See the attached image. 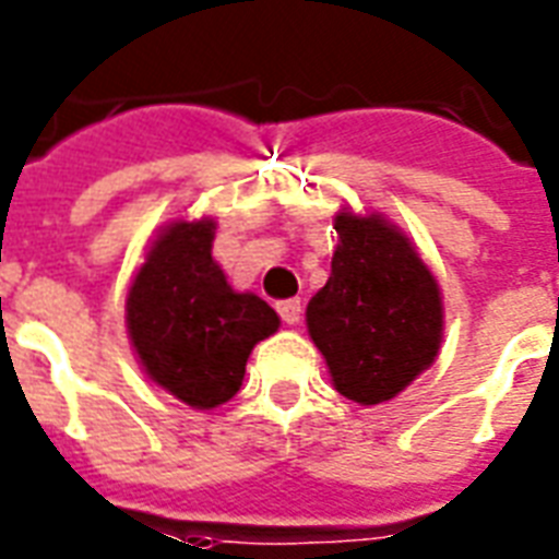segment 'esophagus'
I'll return each instance as SVG.
<instances>
[{"label":"esophagus","mask_w":559,"mask_h":559,"mask_svg":"<svg viewBox=\"0 0 559 559\" xmlns=\"http://www.w3.org/2000/svg\"><path fill=\"white\" fill-rule=\"evenodd\" d=\"M278 313H281V319L287 322V325H298V319H301V301H298V298H287V301H281Z\"/></svg>","instance_id":"esophagus-1"}]
</instances>
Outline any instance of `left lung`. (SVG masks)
I'll return each mask as SVG.
<instances>
[{
    "instance_id": "left-lung-1",
    "label": "left lung",
    "mask_w": 559,
    "mask_h": 559,
    "mask_svg": "<svg viewBox=\"0 0 559 559\" xmlns=\"http://www.w3.org/2000/svg\"><path fill=\"white\" fill-rule=\"evenodd\" d=\"M331 278L308 301V334L340 395L372 407L437 360L445 331L440 284L413 240L381 213L334 216Z\"/></svg>"
}]
</instances>
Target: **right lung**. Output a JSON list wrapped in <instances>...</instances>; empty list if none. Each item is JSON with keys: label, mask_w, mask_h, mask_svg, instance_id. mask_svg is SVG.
<instances>
[{"label": "right lung", "mask_w": 559, "mask_h": 559, "mask_svg": "<svg viewBox=\"0 0 559 559\" xmlns=\"http://www.w3.org/2000/svg\"><path fill=\"white\" fill-rule=\"evenodd\" d=\"M216 219H173L160 228L128 284L126 328L155 386L193 411L237 395L251 348L281 328L278 313L240 293L213 261Z\"/></svg>", "instance_id": "right-lung-1"}]
</instances>
